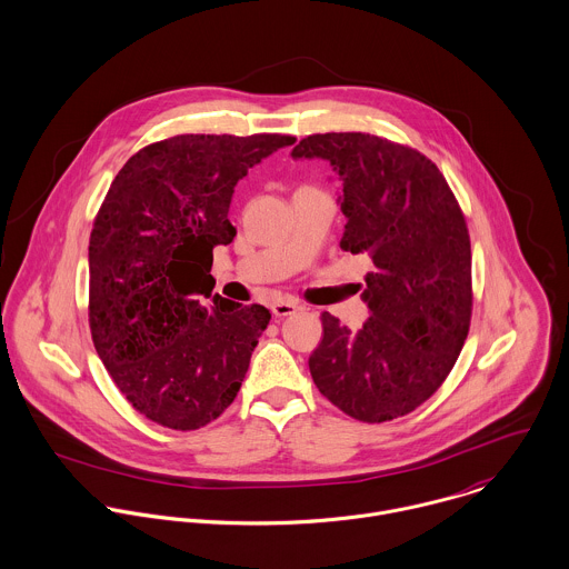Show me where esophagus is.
<instances>
[{"instance_id":"obj_1","label":"esophagus","mask_w":569,"mask_h":569,"mask_svg":"<svg viewBox=\"0 0 569 569\" xmlns=\"http://www.w3.org/2000/svg\"><path fill=\"white\" fill-rule=\"evenodd\" d=\"M298 311H300V307L296 302H291V300H278V302L271 305V313L276 318H287V316H293Z\"/></svg>"}]
</instances>
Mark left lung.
Masks as SVG:
<instances>
[{"mask_svg":"<svg viewBox=\"0 0 569 569\" xmlns=\"http://www.w3.org/2000/svg\"><path fill=\"white\" fill-rule=\"evenodd\" d=\"M293 160H326L339 174L341 249L375 271L361 293L359 330L322 313L311 377L332 406L386 422L425 403L451 372L471 322V241L436 163L370 133L305 138Z\"/></svg>","mask_w":569,"mask_h":569,"instance_id":"obj_1","label":"left lung"}]
</instances>
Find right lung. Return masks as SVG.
Segmentation results:
<instances>
[{"label": "right lung", "instance_id": "1", "mask_svg": "<svg viewBox=\"0 0 569 569\" xmlns=\"http://www.w3.org/2000/svg\"><path fill=\"white\" fill-rule=\"evenodd\" d=\"M296 138L174 136L120 168L89 239V326L127 401L190 431L237 399L271 313L212 293V249L249 168Z\"/></svg>", "mask_w": 569, "mask_h": 569}]
</instances>
